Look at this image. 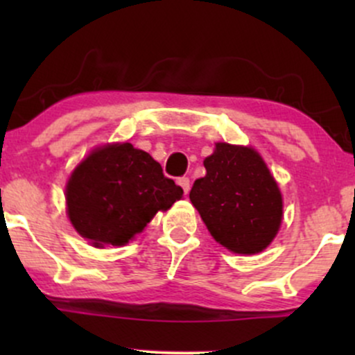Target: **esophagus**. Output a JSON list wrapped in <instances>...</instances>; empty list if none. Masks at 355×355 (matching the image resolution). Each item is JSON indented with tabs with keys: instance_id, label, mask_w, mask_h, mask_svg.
Listing matches in <instances>:
<instances>
[{
	"instance_id": "obj_1",
	"label": "esophagus",
	"mask_w": 355,
	"mask_h": 355,
	"mask_svg": "<svg viewBox=\"0 0 355 355\" xmlns=\"http://www.w3.org/2000/svg\"><path fill=\"white\" fill-rule=\"evenodd\" d=\"M177 183L182 187L185 193H189V191H190V178L189 177H180L177 180Z\"/></svg>"
}]
</instances>
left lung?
<instances>
[{"label": "left lung", "mask_w": 355, "mask_h": 355, "mask_svg": "<svg viewBox=\"0 0 355 355\" xmlns=\"http://www.w3.org/2000/svg\"><path fill=\"white\" fill-rule=\"evenodd\" d=\"M205 177L195 180L190 200L220 245L235 254H257L274 240L282 222V195L248 146L217 144L203 162Z\"/></svg>", "instance_id": "1"}]
</instances>
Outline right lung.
<instances>
[{
	"label": "right lung",
	"mask_w": 355,
	"mask_h": 355,
	"mask_svg": "<svg viewBox=\"0 0 355 355\" xmlns=\"http://www.w3.org/2000/svg\"><path fill=\"white\" fill-rule=\"evenodd\" d=\"M183 195L162 165L132 144L95 150L76 166L67 185L68 217L93 245H125L158 210Z\"/></svg>",
	"instance_id": "obj_1"
}]
</instances>
